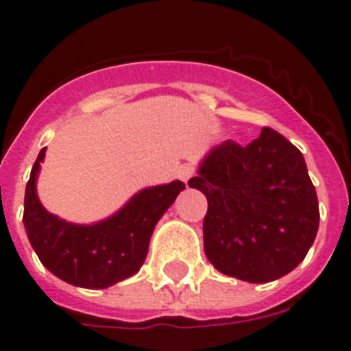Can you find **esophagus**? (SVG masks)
Listing matches in <instances>:
<instances>
[{"instance_id": "34e87169", "label": "esophagus", "mask_w": 351, "mask_h": 351, "mask_svg": "<svg viewBox=\"0 0 351 351\" xmlns=\"http://www.w3.org/2000/svg\"><path fill=\"white\" fill-rule=\"evenodd\" d=\"M176 175H178V178H180L182 182H185V184H187V182L193 178L194 167H191V166H187V164H185V166L178 167V173H176Z\"/></svg>"}]
</instances>
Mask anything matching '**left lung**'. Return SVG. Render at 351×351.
Wrapping results in <instances>:
<instances>
[{
    "label": "left lung",
    "mask_w": 351,
    "mask_h": 351,
    "mask_svg": "<svg viewBox=\"0 0 351 351\" xmlns=\"http://www.w3.org/2000/svg\"><path fill=\"white\" fill-rule=\"evenodd\" d=\"M189 187L207 196L203 248L223 275L273 282L298 266L316 239L319 207L305 158L271 128L248 146H214Z\"/></svg>",
    "instance_id": "left-lung-1"
}]
</instances>
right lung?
Here are the masks:
<instances>
[{"label":"right lung","instance_id":"add662e5","mask_svg":"<svg viewBox=\"0 0 351 351\" xmlns=\"http://www.w3.org/2000/svg\"><path fill=\"white\" fill-rule=\"evenodd\" d=\"M44 155L46 148L32 167L23 214L28 241L43 266L60 280L85 289H107L135 275L148 255L155 225L185 189L184 182L146 187L107 219L78 225L46 210L37 196Z\"/></svg>","mask_w":351,"mask_h":351}]
</instances>
